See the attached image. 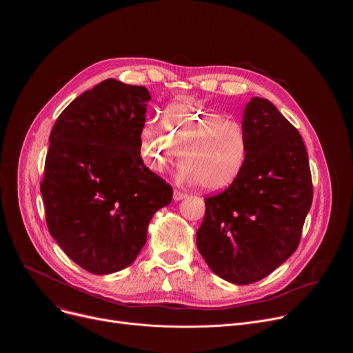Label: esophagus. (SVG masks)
<instances>
[{
	"mask_svg": "<svg viewBox=\"0 0 353 353\" xmlns=\"http://www.w3.org/2000/svg\"><path fill=\"white\" fill-rule=\"evenodd\" d=\"M187 196V194L185 192H181V191H179V190H174V192H173V199L174 201H180V199H183V198H185Z\"/></svg>",
	"mask_w": 353,
	"mask_h": 353,
	"instance_id": "34e87169",
	"label": "esophagus"
}]
</instances>
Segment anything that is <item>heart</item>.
I'll use <instances>...</instances> for the list:
<instances>
[{
  "instance_id": "heart-1",
  "label": "heart",
  "mask_w": 353,
  "mask_h": 353,
  "mask_svg": "<svg viewBox=\"0 0 353 353\" xmlns=\"http://www.w3.org/2000/svg\"><path fill=\"white\" fill-rule=\"evenodd\" d=\"M163 126L149 120L141 130V154L150 170L162 173L180 161V177L207 191L229 188L243 173L250 138L244 124L194 100L172 103Z\"/></svg>"
}]
</instances>
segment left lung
Wrapping results in <instances>:
<instances>
[{
    "label": "left lung",
    "mask_w": 353,
    "mask_h": 353,
    "mask_svg": "<svg viewBox=\"0 0 353 353\" xmlns=\"http://www.w3.org/2000/svg\"><path fill=\"white\" fill-rule=\"evenodd\" d=\"M241 123L250 138L247 165L236 183L205 198L196 247L218 276L247 285L296 251L313 184L301 135L270 100L251 99Z\"/></svg>",
    "instance_id": "8db88e82"
}]
</instances>
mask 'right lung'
<instances>
[{
    "instance_id": "obj_1",
    "label": "right lung",
    "mask_w": 353,
    "mask_h": 353,
    "mask_svg": "<svg viewBox=\"0 0 353 353\" xmlns=\"http://www.w3.org/2000/svg\"><path fill=\"white\" fill-rule=\"evenodd\" d=\"M150 94L113 78L59 116L40 192L50 234L81 268L106 275L134 263L154 214L173 188L141 158Z\"/></svg>"
}]
</instances>
